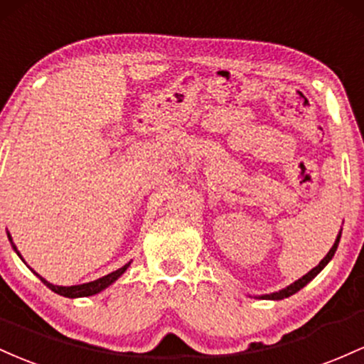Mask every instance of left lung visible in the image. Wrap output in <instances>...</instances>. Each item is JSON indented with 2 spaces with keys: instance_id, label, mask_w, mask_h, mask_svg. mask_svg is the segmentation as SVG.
Returning <instances> with one entry per match:
<instances>
[{
  "instance_id": "obj_1",
  "label": "left lung",
  "mask_w": 364,
  "mask_h": 364,
  "mask_svg": "<svg viewBox=\"0 0 364 364\" xmlns=\"http://www.w3.org/2000/svg\"><path fill=\"white\" fill-rule=\"evenodd\" d=\"M338 240H341V235H337V240H336V244H333L332 249H330V251H328V255H326L325 258L320 261V264H318V267H314L311 272H308V273H306V275L303 277V279L296 280V282H294V284L289 285V287L282 289V291H279V292H273V294H267V296H261V299H275V301H279V299H284V297H289V296H292V294H296L297 291H301V289H303L304 285L308 284V282H311V280L314 279V277L318 275V273H320L321 270H323V268H325V264L328 263L330 259H332V256L336 255V251H337V244H338Z\"/></svg>"
}]
</instances>
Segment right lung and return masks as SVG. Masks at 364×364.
Masks as SVG:
<instances>
[{"mask_svg": "<svg viewBox=\"0 0 364 364\" xmlns=\"http://www.w3.org/2000/svg\"><path fill=\"white\" fill-rule=\"evenodd\" d=\"M8 237H10V234H8ZM10 240H11V237H10ZM17 255H18V252H17ZM129 264L130 263L125 264V267L118 268L117 272L109 273V275H105L103 279H97V280L89 282V284H82V285H72V287H60V285H53V284H50V282L44 280L43 277H39L38 273H36V275L39 277L41 282H43L44 285H48V287H50L53 292L60 294V296H65V297H85V296H94V294L101 292V291H103V289L108 287V285H112L113 282H115L118 277L122 275V273L127 270Z\"/></svg>", "mask_w": 364, "mask_h": 364, "instance_id": "add662e5", "label": "right lung"}]
</instances>
